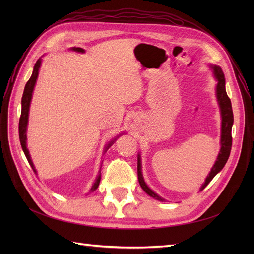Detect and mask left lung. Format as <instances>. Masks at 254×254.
Returning <instances> with one entry per match:
<instances>
[{
  "instance_id": "obj_1",
  "label": "left lung",
  "mask_w": 254,
  "mask_h": 254,
  "mask_svg": "<svg viewBox=\"0 0 254 254\" xmlns=\"http://www.w3.org/2000/svg\"><path fill=\"white\" fill-rule=\"evenodd\" d=\"M210 68L213 72V75L215 79H216L217 83L215 86V95H216L217 103L219 106L220 111V118H221V133H220V150L217 156L216 161L211 168V172L206 176V178L203 182V184L200 188V190H202L207 184L211 182V180L216 176L224 166L226 165L227 161L230 156V151H231L232 146V125H233V111H232V105L231 101L227 95L226 91V79L224 72H222L221 67L216 64H210ZM137 178H139V183L143 190L146 194L149 195L150 197L157 199L159 201H165V199L160 197L158 194H156L145 182L143 173H142V161H141V155L139 152L137 155Z\"/></svg>"
}]
</instances>
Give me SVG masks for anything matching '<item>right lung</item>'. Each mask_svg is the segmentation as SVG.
Masks as SVG:
<instances>
[{"instance_id": "add662e5", "label": "right lung", "mask_w": 254, "mask_h": 254, "mask_svg": "<svg viewBox=\"0 0 254 254\" xmlns=\"http://www.w3.org/2000/svg\"><path fill=\"white\" fill-rule=\"evenodd\" d=\"M71 51L73 52H77V53H81L83 54L84 53V50L81 49V48H71L70 49ZM41 63H42V59L39 58L37 60V63L35 64V66H34V70H33V74L32 76H30L29 80L26 82L25 84V88H24V92H23V96H22V101H21V105H22V109H21V117H20V121H19V137H20V143H21V146H22V149L23 151H24V155L28 161L29 165L32 166V168L34 170V172L37 174V171L35 168V165L33 163L32 161V158H30V155H29V151H28V148H27V136H26V131H27V125H28V115H29V107H30V102H32V97H33V92H34V89H35V86H36V82H37V78H38V75H39V68L41 66ZM123 133L119 134L114 137V139H112L108 144L106 145L105 147V150H104V153L108 150L111 145L117 141L119 137L122 135ZM101 171H99V174L98 176L96 177L95 179V182L93 183V186H92V188L90 189V191L89 193H91V191H94L98 186H99V182H101Z\"/></svg>"}]
</instances>
